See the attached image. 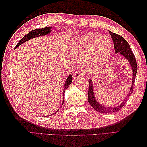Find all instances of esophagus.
I'll use <instances>...</instances> for the list:
<instances>
[{"mask_svg": "<svg viewBox=\"0 0 147 147\" xmlns=\"http://www.w3.org/2000/svg\"><path fill=\"white\" fill-rule=\"evenodd\" d=\"M82 77V75H81L80 73H78V72H76V73H74L73 74V78L74 80H76V79H78Z\"/></svg>", "mask_w": 147, "mask_h": 147, "instance_id": "34e87169", "label": "esophagus"}]
</instances>
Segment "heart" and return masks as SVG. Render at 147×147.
Returning <instances> with one entry per match:
<instances>
[{
    "instance_id": "obj_1",
    "label": "heart",
    "mask_w": 147,
    "mask_h": 147,
    "mask_svg": "<svg viewBox=\"0 0 147 147\" xmlns=\"http://www.w3.org/2000/svg\"><path fill=\"white\" fill-rule=\"evenodd\" d=\"M111 51L109 39L96 32L76 37L68 46L70 57L80 60L81 69L88 73H96L104 67Z\"/></svg>"
}]
</instances>
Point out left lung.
<instances>
[{"label": "left lung", "instance_id": "left-lung-1", "mask_svg": "<svg viewBox=\"0 0 147 147\" xmlns=\"http://www.w3.org/2000/svg\"><path fill=\"white\" fill-rule=\"evenodd\" d=\"M109 33L111 35V38L114 42L115 53H119L121 56L126 58L131 65L132 69V85L131 86L129 92L127 93L126 97L124 98L123 102H121L119 105H117L114 107H105L96 100L94 95V90H93V84L92 80H90L89 82V88H88V100L90 104L92 106V107L95 111L100 112V113H114L119 111L123 107L126 102V100L129 97L131 94L133 93V84L135 83V77L137 73V64L135 55L131 50L129 43L126 40L121 36L112 33L109 31Z\"/></svg>", "mask_w": 147, "mask_h": 147}]
</instances>
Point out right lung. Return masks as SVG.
Listing matches in <instances>:
<instances>
[{
    "mask_svg": "<svg viewBox=\"0 0 147 147\" xmlns=\"http://www.w3.org/2000/svg\"><path fill=\"white\" fill-rule=\"evenodd\" d=\"M51 28L52 27H46V28H40V29H36V30H34L31 31L30 32H29L28 33L24 36L23 38H22L20 42H19L18 44L16 45V46L15 47V49H16L17 47H18L19 46L21 45L22 43H23L24 42H26V41H28V40L34 38H36V37H38V36H45L47 35H49V33H51V32H52V30H51ZM73 82V78H72V74H69V75L68 76L67 78L66 79L64 83V90H63V96L64 95V92L66 89L68 88V87L69 86V85H71V83ZM64 99L63 100V102L62 103V105L61 106H62V105L64 104ZM59 110H57L55 112H54V114H52V115H54L55 114L56 112H57Z\"/></svg>",
    "mask_w": 147,
    "mask_h": 147,
    "instance_id": "add662e5",
    "label": "right lung"
}]
</instances>
